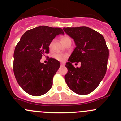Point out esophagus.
Here are the masks:
<instances>
[{
	"instance_id": "obj_1",
	"label": "esophagus",
	"mask_w": 121,
	"mask_h": 121,
	"mask_svg": "<svg viewBox=\"0 0 121 121\" xmlns=\"http://www.w3.org/2000/svg\"><path fill=\"white\" fill-rule=\"evenodd\" d=\"M60 65L61 66V67H64V66H65V64L64 63H61L60 64Z\"/></svg>"
}]
</instances>
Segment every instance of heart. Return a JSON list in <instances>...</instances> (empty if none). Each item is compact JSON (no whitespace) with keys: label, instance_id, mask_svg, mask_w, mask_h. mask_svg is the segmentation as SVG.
Returning <instances> with one entry per match:
<instances>
[{"label":"heart","instance_id":"heart-1","mask_svg":"<svg viewBox=\"0 0 121 121\" xmlns=\"http://www.w3.org/2000/svg\"><path fill=\"white\" fill-rule=\"evenodd\" d=\"M61 39L62 42H63L64 45L67 42H68V41H71V38H70V37L67 35H63V36H62L61 38ZM53 43H54V40H52L50 42L49 44V48L50 50L53 48ZM53 57L55 59L57 60L60 61H64L67 58L68 54L60 53H57L54 54Z\"/></svg>","mask_w":121,"mask_h":121}]
</instances>
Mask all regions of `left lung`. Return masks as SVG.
Listing matches in <instances>:
<instances>
[{"mask_svg":"<svg viewBox=\"0 0 121 121\" xmlns=\"http://www.w3.org/2000/svg\"><path fill=\"white\" fill-rule=\"evenodd\" d=\"M63 30L76 46L65 65L66 83L76 94H90L97 88L107 71L109 53L105 39L101 34L86 26ZM73 62H80L81 67H74Z\"/></svg>","mask_w":121,"mask_h":121,"instance_id":"1","label":"left lung"}]
</instances>
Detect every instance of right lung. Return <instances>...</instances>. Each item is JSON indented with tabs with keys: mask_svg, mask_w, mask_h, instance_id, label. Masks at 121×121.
Masks as SVG:
<instances>
[{
	"mask_svg": "<svg viewBox=\"0 0 121 121\" xmlns=\"http://www.w3.org/2000/svg\"><path fill=\"white\" fill-rule=\"evenodd\" d=\"M63 29L41 26L27 30L21 37L14 53L13 70L17 82L24 91L38 96L48 92L60 64L53 58L41 63L42 56L49 52V44Z\"/></svg>",
	"mask_w": 121,
	"mask_h": 121,
	"instance_id": "add662e5",
	"label": "right lung"
}]
</instances>
